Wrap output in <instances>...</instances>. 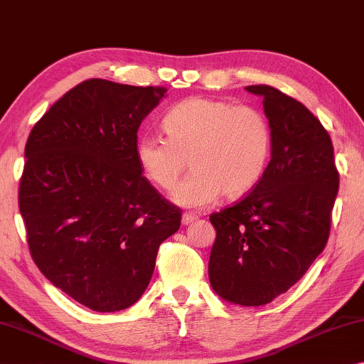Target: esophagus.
<instances>
[{
	"instance_id": "34e87169",
	"label": "esophagus",
	"mask_w": 364,
	"mask_h": 364,
	"mask_svg": "<svg viewBox=\"0 0 364 364\" xmlns=\"http://www.w3.org/2000/svg\"><path fill=\"white\" fill-rule=\"evenodd\" d=\"M198 219V215L193 214V213H186L182 215V225H190L193 224V222Z\"/></svg>"
}]
</instances>
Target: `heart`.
Masks as SVG:
<instances>
[{
	"mask_svg": "<svg viewBox=\"0 0 364 364\" xmlns=\"http://www.w3.org/2000/svg\"><path fill=\"white\" fill-rule=\"evenodd\" d=\"M166 137L145 134L136 142V159L146 178L169 192L190 166L193 171L172 198L183 208L214 205L220 193L237 198L260 181L272 151V129L256 107L190 97L163 118Z\"/></svg>",
	"mask_w": 364,
	"mask_h": 364,
	"instance_id": "obj_1",
	"label": "heart"
}]
</instances>
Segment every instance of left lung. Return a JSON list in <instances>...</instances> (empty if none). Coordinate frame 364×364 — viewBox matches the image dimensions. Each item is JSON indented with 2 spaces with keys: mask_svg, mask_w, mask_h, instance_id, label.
I'll list each match as a JSON object with an SVG mask.
<instances>
[{
  "mask_svg": "<svg viewBox=\"0 0 364 364\" xmlns=\"http://www.w3.org/2000/svg\"><path fill=\"white\" fill-rule=\"evenodd\" d=\"M262 97L272 159L243 200L209 215L215 241L209 282L228 302L259 307L301 279L328 243L339 171L328 131L301 102L277 87Z\"/></svg>",
  "mask_w": 364,
  "mask_h": 364,
  "instance_id": "left-lung-1",
  "label": "left lung"
}]
</instances>
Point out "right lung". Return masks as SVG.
<instances>
[{"label": "right lung", "instance_id": "right-lung-1", "mask_svg": "<svg viewBox=\"0 0 364 364\" xmlns=\"http://www.w3.org/2000/svg\"><path fill=\"white\" fill-rule=\"evenodd\" d=\"M166 87L92 78L31 129L18 186L30 254L55 288L94 311H119L149 286L182 211L142 176V119Z\"/></svg>", "mask_w": 364, "mask_h": 364}]
</instances>
